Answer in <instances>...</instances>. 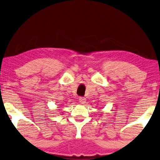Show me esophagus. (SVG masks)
Wrapping results in <instances>:
<instances>
[{
    "label": "esophagus",
    "instance_id": "1",
    "mask_svg": "<svg viewBox=\"0 0 160 160\" xmlns=\"http://www.w3.org/2000/svg\"><path fill=\"white\" fill-rule=\"evenodd\" d=\"M79 102H80V103L84 104L86 102V99L84 97H80L79 98Z\"/></svg>",
    "mask_w": 160,
    "mask_h": 160
}]
</instances>
